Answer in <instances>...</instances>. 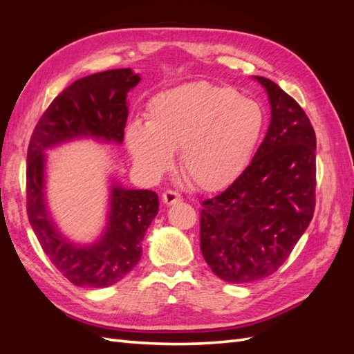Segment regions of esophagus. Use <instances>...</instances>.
<instances>
[{
	"label": "esophagus",
	"instance_id": "esophagus-1",
	"mask_svg": "<svg viewBox=\"0 0 354 354\" xmlns=\"http://www.w3.org/2000/svg\"><path fill=\"white\" fill-rule=\"evenodd\" d=\"M181 201H183V198H181L177 192L174 190H167L164 192L162 195V202L165 203V205H176V203H180Z\"/></svg>",
	"mask_w": 354,
	"mask_h": 354
}]
</instances>
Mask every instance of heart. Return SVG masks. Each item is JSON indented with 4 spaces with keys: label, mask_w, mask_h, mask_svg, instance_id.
<instances>
[{
    "label": "heart",
    "mask_w": 354,
    "mask_h": 354,
    "mask_svg": "<svg viewBox=\"0 0 354 354\" xmlns=\"http://www.w3.org/2000/svg\"><path fill=\"white\" fill-rule=\"evenodd\" d=\"M259 102L238 95L229 85L194 81L151 99L146 124L133 122L125 143L142 173L158 178L174 162L202 190L233 183L252 160L264 131Z\"/></svg>",
    "instance_id": "1"
}]
</instances>
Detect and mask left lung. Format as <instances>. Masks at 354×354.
Masks as SVG:
<instances>
[{"label":"left lung","mask_w":354,"mask_h":354,"mask_svg":"<svg viewBox=\"0 0 354 354\" xmlns=\"http://www.w3.org/2000/svg\"><path fill=\"white\" fill-rule=\"evenodd\" d=\"M267 93L270 125L251 164L221 194L202 201L201 251L214 274L246 283L273 274L315 212L316 134L279 85L252 77Z\"/></svg>","instance_id":"1"}]
</instances>
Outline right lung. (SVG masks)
<instances>
[{
  "label": "right lung",
  "instance_id": "right-lung-1",
  "mask_svg": "<svg viewBox=\"0 0 354 354\" xmlns=\"http://www.w3.org/2000/svg\"><path fill=\"white\" fill-rule=\"evenodd\" d=\"M140 82L130 68L88 75L71 84L39 118L28 147L26 203L32 230L50 261L69 282L106 288L130 273L142 257V242L156 217L159 199L152 190L125 189L112 180L106 226L91 243L63 234L46 198V152L80 138L103 143L124 140L127 94Z\"/></svg>",
  "mask_w": 354,
  "mask_h": 354
}]
</instances>
